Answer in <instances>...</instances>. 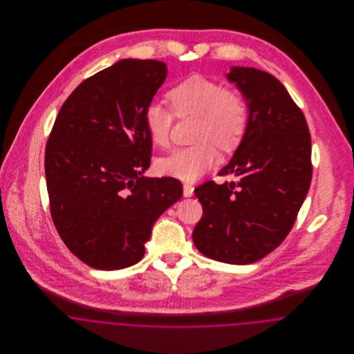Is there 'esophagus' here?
<instances>
[{"mask_svg":"<svg viewBox=\"0 0 354 354\" xmlns=\"http://www.w3.org/2000/svg\"><path fill=\"white\" fill-rule=\"evenodd\" d=\"M192 194H194V185L185 183L183 185V195L185 198H189V196H192Z\"/></svg>","mask_w":354,"mask_h":354,"instance_id":"obj_1","label":"esophagus"}]
</instances>
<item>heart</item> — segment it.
I'll return each instance as SVG.
<instances>
[{
	"label": "heart",
	"mask_w": 354,
	"mask_h": 354,
	"mask_svg": "<svg viewBox=\"0 0 354 354\" xmlns=\"http://www.w3.org/2000/svg\"><path fill=\"white\" fill-rule=\"evenodd\" d=\"M169 107L153 102L145 111V124L152 143L166 149L169 145L174 115L196 117L192 140L196 143L171 152L156 162L163 174L194 182L212 169L221 151L235 150L247 133L250 106L245 97L219 82L202 75H192L172 86L167 93Z\"/></svg>",
	"instance_id": "b5f03b06"
}]
</instances>
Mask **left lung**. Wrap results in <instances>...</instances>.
Returning <instances> with one entry per match:
<instances>
[{"label":"left lung","instance_id":"obj_1","mask_svg":"<svg viewBox=\"0 0 354 354\" xmlns=\"http://www.w3.org/2000/svg\"><path fill=\"white\" fill-rule=\"evenodd\" d=\"M250 106V123L220 176L195 188L203 207L192 239L201 252L228 264H251L290 232L312 180L310 134L301 109L270 73L232 68L227 74Z\"/></svg>","mask_w":354,"mask_h":354}]
</instances>
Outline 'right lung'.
<instances>
[{"label": "right lung", "instance_id": "right-lung-1", "mask_svg": "<svg viewBox=\"0 0 354 354\" xmlns=\"http://www.w3.org/2000/svg\"><path fill=\"white\" fill-rule=\"evenodd\" d=\"M167 77L166 64L122 59L64 102L45 150L57 232L91 268L142 260L153 223L183 195L175 178H145L152 142L145 111Z\"/></svg>", "mask_w": 354, "mask_h": 354}]
</instances>
